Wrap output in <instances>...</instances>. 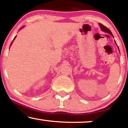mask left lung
<instances>
[{
  "instance_id": "1",
  "label": "left lung",
  "mask_w": 128,
  "mask_h": 128,
  "mask_svg": "<svg viewBox=\"0 0 128 128\" xmlns=\"http://www.w3.org/2000/svg\"><path fill=\"white\" fill-rule=\"evenodd\" d=\"M100 27H101V30H102V31H104V32H107V33H109L110 34H111L112 36H113V34H112V32H111V31L109 30V29L107 28V27H106V26H103L102 24H100ZM118 50H119V49H118Z\"/></svg>"
}]
</instances>
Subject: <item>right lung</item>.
I'll use <instances>...</instances> for the list:
<instances>
[{
	"label": "right lung",
	"instance_id": "right-lung-1",
	"mask_svg": "<svg viewBox=\"0 0 128 128\" xmlns=\"http://www.w3.org/2000/svg\"><path fill=\"white\" fill-rule=\"evenodd\" d=\"M15 38H16V36H15V38H14V39H15ZM12 42H13V41H12ZM12 43H11V44H12Z\"/></svg>",
	"mask_w": 128,
	"mask_h": 128
}]
</instances>
